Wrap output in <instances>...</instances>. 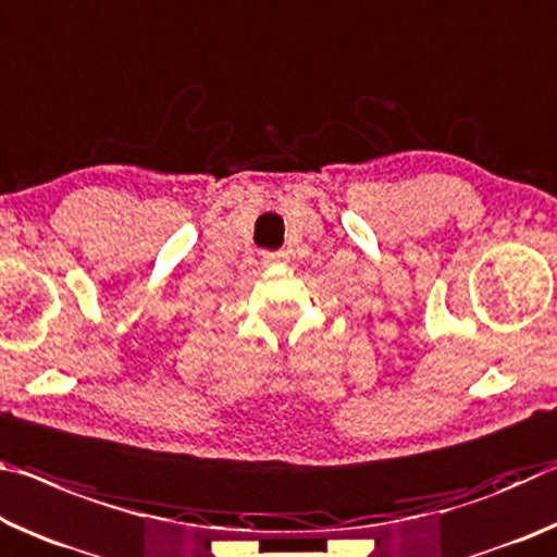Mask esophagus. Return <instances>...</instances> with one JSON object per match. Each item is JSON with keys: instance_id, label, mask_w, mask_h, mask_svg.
<instances>
[{"instance_id": "1", "label": "esophagus", "mask_w": 557, "mask_h": 557, "mask_svg": "<svg viewBox=\"0 0 557 557\" xmlns=\"http://www.w3.org/2000/svg\"><path fill=\"white\" fill-rule=\"evenodd\" d=\"M264 264H285L287 262V252L285 250H275V252H262Z\"/></svg>"}]
</instances>
